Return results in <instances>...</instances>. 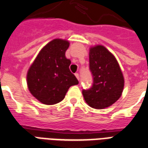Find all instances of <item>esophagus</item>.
Segmentation results:
<instances>
[{"label": "esophagus", "mask_w": 148, "mask_h": 148, "mask_svg": "<svg viewBox=\"0 0 148 148\" xmlns=\"http://www.w3.org/2000/svg\"><path fill=\"white\" fill-rule=\"evenodd\" d=\"M75 77L78 79V80H79V73H75Z\"/></svg>", "instance_id": "34e87169"}]
</instances>
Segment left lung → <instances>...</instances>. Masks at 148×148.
Instances as JSON below:
<instances>
[{"instance_id":"obj_1","label":"left lung","mask_w":148,"mask_h":148,"mask_svg":"<svg viewBox=\"0 0 148 148\" xmlns=\"http://www.w3.org/2000/svg\"><path fill=\"white\" fill-rule=\"evenodd\" d=\"M90 69L92 85L82 90L85 101L94 109L109 107L121 97L124 79L116 59L103 45L90 49Z\"/></svg>"}]
</instances>
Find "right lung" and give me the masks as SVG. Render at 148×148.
I'll return each instance as SVG.
<instances>
[{
	"label": "right lung",
	"mask_w": 148,
	"mask_h": 148,
	"mask_svg": "<svg viewBox=\"0 0 148 148\" xmlns=\"http://www.w3.org/2000/svg\"><path fill=\"white\" fill-rule=\"evenodd\" d=\"M69 46L66 40H52L40 51L27 71L28 90L42 103L61 102L69 87L79 83L69 70L71 61L66 57Z\"/></svg>",
	"instance_id": "obj_1"
}]
</instances>
